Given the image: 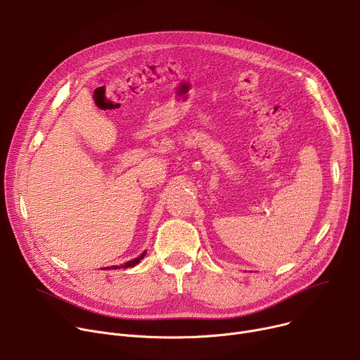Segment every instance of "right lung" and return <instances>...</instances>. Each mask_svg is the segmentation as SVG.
Returning <instances> with one entry per match:
<instances>
[{
	"label": "right lung",
	"mask_w": 360,
	"mask_h": 360,
	"mask_svg": "<svg viewBox=\"0 0 360 360\" xmlns=\"http://www.w3.org/2000/svg\"><path fill=\"white\" fill-rule=\"evenodd\" d=\"M145 254L146 252H143V254H141L139 257H136V258H134V259H130V261H127V263L126 264H123V266H112V267H108L109 270L110 269H113V270H116V269H120V267H123V269H127V267H134V266H136L138 263H139V261L145 257Z\"/></svg>",
	"instance_id": "1"
}]
</instances>
